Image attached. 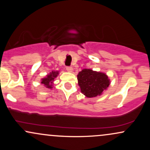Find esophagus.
I'll list each match as a JSON object with an SVG mask.
<instances>
[{
    "label": "esophagus",
    "mask_w": 150,
    "mask_h": 150,
    "mask_svg": "<svg viewBox=\"0 0 150 150\" xmlns=\"http://www.w3.org/2000/svg\"><path fill=\"white\" fill-rule=\"evenodd\" d=\"M66 70H67V71L69 72V73H73V68H72V67H69V66L66 67Z\"/></svg>",
    "instance_id": "1"
}]
</instances>
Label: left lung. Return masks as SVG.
Returning <instances> with one entry per match:
<instances>
[{"mask_svg":"<svg viewBox=\"0 0 150 150\" xmlns=\"http://www.w3.org/2000/svg\"><path fill=\"white\" fill-rule=\"evenodd\" d=\"M77 80L81 92L88 98L101 95L111 84L106 73L92 69H83L79 72Z\"/></svg>","mask_w":150,"mask_h":150,"instance_id":"1","label":"left lung"}]
</instances>
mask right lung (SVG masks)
Returning a JSON list of instances; mask_svg holds the SVG:
<instances>
[{"mask_svg": "<svg viewBox=\"0 0 150 150\" xmlns=\"http://www.w3.org/2000/svg\"><path fill=\"white\" fill-rule=\"evenodd\" d=\"M58 74H59V71H54V70H53L48 75H46L45 77H44V78L41 80V81H42L41 83L44 85V87H46V88L52 89L54 79L58 76Z\"/></svg>", "mask_w": 150, "mask_h": 150, "instance_id": "1", "label": "right lung"}]
</instances>
